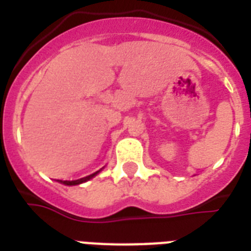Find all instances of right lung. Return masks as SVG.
<instances>
[{
	"label": "right lung",
	"mask_w": 251,
	"mask_h": 251,
	"mask_svg": "<svg viewBox=\"0 0 251 251\" xmlns=\"http://www.w3.org/2000/svg\"><path fill=\"white\" fill-rule=\"evenodd\" d=\"M99 172H100V171L95 172V173H92V175H90V176H87V177H83V178L75 179V181H62V179H57V181H58V182H61V183H64V185H68V186H74V185H79V183L86 182V181H88V179H91L92 177H95V176L98 175Z\"/></svg>",
	"instance_id": "1"
}]
</instances>
